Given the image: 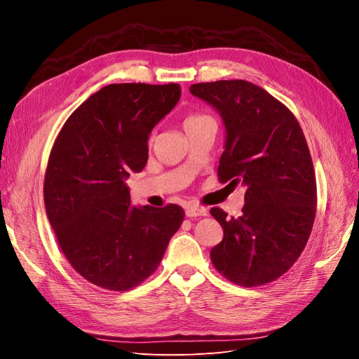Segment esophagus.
<instances>
[{
  "label": "esophagus",
  "mask_w": 359,
  "mask_h": 359,
  "mask_svg": "<svg viewBox=\"0 0 359 359\" xmlns=\"http://www.w3.org/2000/svg\"><path fill=\"white\" fill-rule=\"evenodd\" d=\"M208 214V211H206L205 208H202V206H196V205H189L186 208V215L187 217H203Z\"/></svg>",
  "instance_id": "esophagus-1"
}]
</instances>
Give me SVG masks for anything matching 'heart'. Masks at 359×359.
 Instances as JSON below:
<instances>
[{
  "label": "heart",
  "mask_w": 359,
  "mask_h": 359,
  "mask_svg": "<svg viewBox=\"0 0 359 359\" xmlns=\"http://www.w3.org/2000/svg\"><path fill=\"white\" fill-rule=\"evenodd\" d=\"M206 118H211L208 115L205 114H193L190 116H187L186 121H184V126H189V124H193V123H198V121H202V119H206Z\"/></svg>",
  "instance_id": "heart-1"
}]
</instances>
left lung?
Segmentation results:
<instances>
[{
  "label": "left lung",
  "mask_w": 359,
  "mask_h": 359,
  "mask_svg": "<svg viewBox=\"0 0 359 359\" xmlns=\"http://www.w3.org/2000/svg\"><path fill=\"white\" fill-rule=\"evenodd\" d=\"M190 93L222 116L220 182L245 190L238 219L211 210L224 232L211 250L212 265L241 286L274 281L297 262L316 215V177L301 126L283 103L252 82L194 83Z\"/></svg>",
  "instance_id": "left-lung-1"
}]
</instances>
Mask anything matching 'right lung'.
<instances>
[{
	"instance_id": "1",
	"label": "right lung",
	"mask_w": 359,
	"mask_h": 359,
	"mask_svg": "<svg viewBox=\"0 0 359 359\" xmlns=\"http://www.w3.org/2000/svg\"><path fill=\"white\" fill-rule=\"evenodd\" d=\"M181 97L178 83H112L61 128L45 177L49 223L90 283L128 290L157 269L184 220L178 205L135 206L126 180L148 160V136Z\"/></svg>"
}]
</instances>
